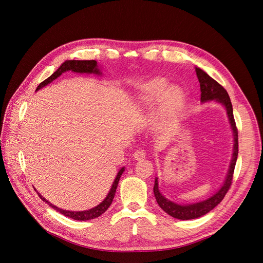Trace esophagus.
Segmentation results:
<instances>
[{"label": "esophagus", "mask_w": 263, "mask_h": 263, "mask_svg": "<svg viewBox=\"0 0 263 263\" xmlns=\"http://www.w3.org/2000/svg\"><path fill=\"white\" fill-rule=\"evenodd\" d=\"M133 156L135 159H136V160H144V159L146 158V153H145V150L137 149L136 151H135Z\"/></svg>", "instance_id": "esophagus-1"}]
</instances>
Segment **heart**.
<instances>
[{
	"label": "heart",
	"instance_id": "1",
	"mask_svg": "<svg viewBox=\"0 0 263 263\" xmlns=\"http://www.w3.org/2000/svg\"><path fill=\"white\" fill-rule=\"evenodd\" d=\"M184 93L177 85L168 87V80L157 78L150 80L139 95L141 105H153L159 103L161 112L166 115H176L182 107Z\"/></svg>",
	"mask_w": 263,
	"mask_h": 263
}]
</instances>
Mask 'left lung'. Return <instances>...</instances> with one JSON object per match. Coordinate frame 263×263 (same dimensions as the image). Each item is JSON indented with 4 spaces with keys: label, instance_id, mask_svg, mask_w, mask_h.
<instances>
[{
    "label": "left lung",
    "instance_id": "8db88e82",
    "mask_svg": "<svg viewBox=\"0 0 263 263\" xmlns=\"http://www.w3.org/2000/svg\"><path fill=\"white\" fill-rule=\"evenodd\" d=\"M195 72L198 79V82H200L201 86V101H212L215 100L222 105L225 106L227 110V115L229 118L230 126H232V129L234 132V138H235V145H234V154H233V160L230 163V168L227 174V178L224 182V184L220 187L217 193H215L209 200H205L200 203H195L192 205H179L173 203L169 200H166L162 194L159 192L158 189V180H155V185H154V193L156 196V201L159 204V206L166 213L169 214L170 216L178 218V219H194L197 217H201L203 215L208 214L211 212L215 206H217L222 198L225 197L226 193L229 191L230 185L233 183L234 178V170L238 157V129L235 123L234 113H233V105L232 102H230L229 95L227 91L222 87L217 81H215L213 78H211L208 73L204 72V71L200 68H195Z\"/></svg>",
    "mask_w": 263,
    "mask_h": 263
}]
</instances>
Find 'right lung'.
I'll use <instances>...</instances> for the list:
<instances>
[{"label":"right lung","instance_id":"obj_1","mask_svg":"<svg viewBox=\"0 0 263 263\" xmlns=\"http://www.w3.org/2000/svg\"><path fill=\"white\" fill-rule=\"evenodd\" d=\"M69 70L74 71V72H80V73H95V74L99 73L100 74V71H99L98 66H97V61H95V60H68V61L63 62L54 73H52L48 79H46L45 81H43L41 84H39L36 90L42 89L43 86L50 83L51 81L54 80V79H57L63 72H66V71H69ZM123 172H124V168H122L121 170H119V172L117 173V177H116L115 181L113 182L112 189H110L109 193L105 197V200L103 201L101 204H99L98 206H95L94 209H91L89 211L71 212V211L61 210V209L55 208L54 205L50 204L48 201H46V198H44L39 193H38V195L44 202L48 204L50 208H52L53 210L61 213L62 215H65V216H67V217H70V218L76 219V220H90V219H93V218H97V217L101 216V215L109 208V205L112 204L115 192H116V189H117V185H118L119 178H121Z\"/></svg>","mask_w":263,"mask_h":263}]
</instances>
